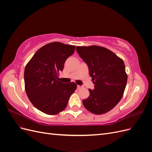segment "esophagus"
I'll return each instance as SVG.
<instances>
[{
	"instance_id": "obj_1",
	"label": "esophagus",
	"mask_w": 152,
	"mask_h": 152,
	"mask_svg": "<svg viewBox=\"0 0 152 152\" xmlns=\"http://www.w3.org/2000/svg\"><path fill=\"white\" fill-rule=\"evenodd\" d=\"M82 86H79V85L77 86V89H80V88H82Z\"/></svg>"
}]
</instances>
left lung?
<instances>
[{
	"instance_id": "left-lung-1",
	"label": "left lung",
	"mask_w": 152,
	"mask_h": 152,
	"mask_svg": "<svg viewBox=\"0 0 152 152\" xmlns=\"http://www.w3.org/2000/svg\"><path fill=\"white\" fill-rule=\"evenodd\" d=\"M77 52L88 65L94 89L82 101L84 107L96 115L113 109L122 99L127 80L122 59L111 50L97 45L77 46Z\"/></svg>"
}]
</instances>
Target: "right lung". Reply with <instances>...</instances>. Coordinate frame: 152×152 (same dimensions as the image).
Here are the masks:
<instances>
[{
  "label": "right lung",
  "mask_w": 152,
  "mask_h": 152,
  "mask_svg": "<svg viewBox=\"0 0 152 152\" xmlns=\"http://www.w3.org/2000/svg\"><path fill=\"white\" fill-rule=\"evenodd\" d=\"M75 45L59 42L40 48L26 64L25 88L34 107L48 115H56L66 107L68 99L77 89L74 82L58 81L66 59L74 53Z\"/></svg>",
  "instance_id": "1"
}]
</instances>
